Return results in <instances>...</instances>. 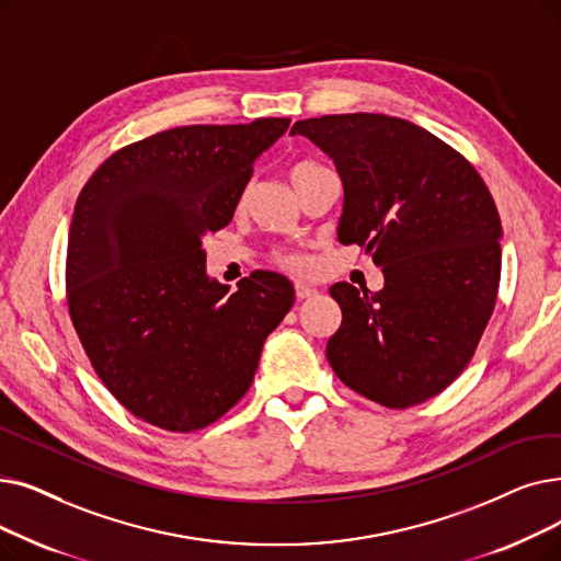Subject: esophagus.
I'll use <instances>...</instances> for the list:
<instances>
[{
    "label": "esophagus",
    "instance_id": "esophagus-1",
    "mask_svg": "<svg viewBox=\"0 0 561 561\" xmlns=\"http://www.w3.org/2000/svg\"><path fill=\"white\" fill-rule=\"evenodd\" d=\"M316 294H319V290H316V288H311V286H307V284H296V296H298V300L313 298Z\"/></svg>",
    "mask_w": 561,
    "mask_h": 561
}]
</instances>
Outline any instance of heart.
<instances>
[{
	"label": "heart",
	"mask_w": 561,
	"mask_h": 561,
	"mask_svg": "<svg viewBox=\"0 0 561 561\" xmlns=\"http://www.w3.org/2000/svg\"><path fill=\"white\" fill-rule=\"evenodd\" d=\"M319 169H321V164L302 160V162L290 164L288 176H290V181H294V185L298 187L307 176H311L313 172H319ZM284 265L290 267V271H296V273H305L309 267V261L305 256H284Z\"/></svg>",
	"instance_id": "b5f03b06"
}]
</instances>
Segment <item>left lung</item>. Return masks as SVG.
Listing matches in <instances>:
<instances>
[{
	"mask_svg": "<svg viewBox=\"0 0 561 561\" xmlns=\"http://www.w3.org/2000/svg\"><path fill=\"white\" fill-rule=\"evenodd\" d=\"M334 162L344 185L336 238L382 271L376 294L330 288L341 325L328 341L339 380L385 408L440 394L489 323L502 222L477 169L451 146L387 114H330L290 128Z\"/></svg>",
	"mask_w": 561,
	"mask_h": 561,
	"instance_id": "left-lung-1",
	"label": "left lung"
}]
</instances>
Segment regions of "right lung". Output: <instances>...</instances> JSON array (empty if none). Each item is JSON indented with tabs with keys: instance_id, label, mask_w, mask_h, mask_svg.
<instances>
[{
	"instance_id": "1",
	"label": "right lung",
	"mask_w": 561,
	"mask_h": 561,
	"mask_svg": "<svg viewBox=\"0 0 561 561\" xmlns=\"http://www.w3.org/2000/svg\"><path fill=\"white\" fill-rule=\"evenodd\" d=\"M288 124L164 130L110 156L80 192L66 254L70 319L105 387L158 428L220 420L294 307V284L267 271L229 294L206 273L204 250Z\"/></svg>"
}]
</instances>
